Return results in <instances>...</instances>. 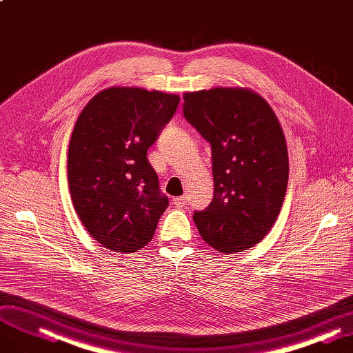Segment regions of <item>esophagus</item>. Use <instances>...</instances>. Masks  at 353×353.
<instances>
[{
  "label": "esophagus",
  "mask_w": 353,
  "mask_h": 353,
  "mask_svg": "<svg viewBox=\"0 0 353 353\" xmlns=\"http://www.w3.org/2000/svg\"><path fill=\"white\" fill-rule=\"evenodd\" d=\"M174 204L176 205V207H185V204H187V196H176V199H174Z\"/></svg>",
  "instance_id": "esophagus-1"
}]
</instances>
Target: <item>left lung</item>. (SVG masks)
<instances>
[{
    "mask_svg": "<svg viewBox=\"0 0 353 353\" xmlns=\"http://www.w3.org/2000/svg\"><path fill=\"white\" fill-rule=\"evenodd\" d=\"M182 112L211 148L214 195L194 223L219 252L253 248L271 230L288 184V152L275 112L243 88L187 92Z\"/></svg>",
    "mask_w": 353,
    "mask_h": 353,
    "instance_id": "8db88e82",
    "label": "left lung"
}]
</instances>
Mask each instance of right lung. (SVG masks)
Masks as SVG:
<instances>
[{
  "label": "right lung",
  "instance_id": "1",
  "mask_svg": "<svg viewBox=\"0 0 353 353\" xmlns=\"http://www.w3.org/2000/svg\"><path fill=\"white\" fill-rule=\"evenodd\" d=\"M178 104L174 94L114 87L81 111L68 182L79 220L104 248L132 253L152 241L169 200L146 157Z\"/></svg>",
  "mask_w": 353,
  "mask_h": 353
}]
</instances>
